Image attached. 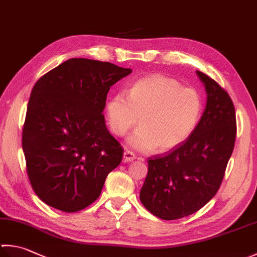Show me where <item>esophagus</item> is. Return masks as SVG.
<instances>
[{
  "label": "esophagus",
  "instance_id": "34e87169",
  "mask_svg": "<svg viewBox=\"0 0 257 257\" xmlns=\"http://www.w3.org/2000/svg\"><path fill=\"white\" fill-rule=\"evenodd\" d=\"M135 154L133 152L130 151H125L123 154V162H132L133 160H135Z\"/></svg>",
  "mask_w": 257,
  "mask_h": 257
}]
</instances>
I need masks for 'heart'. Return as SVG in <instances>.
Wrapping results in <instances>:
<instances>
[{"label":"heart","instance_id":"b5f03b06","mask_svg":"<svg viewBox=\"0 0 257 257\" xmlns=\"http://www.w3.org/2000/svg\"><path fill=\"white\" fill-rule=\"evenodd\" d=\"M201 113L202 99L196 89L161 75L138 79L128 96L116 93L106 106L108 125L117 137L126 134L139 119L140 127L127 144L141 152L178 148L195 131Z\"/></svg>","mask_w":257,"mask_h":257}]
</instances>
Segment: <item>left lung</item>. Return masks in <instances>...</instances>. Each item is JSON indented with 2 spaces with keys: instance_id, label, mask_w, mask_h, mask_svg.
Segmentation results:
<instances>
[{
  "instance_id": "obj_1",
  "label": "left lung",
  "mask_w": 257,
  "mask_h": 257,
  "mask_svg": "<svg viewBox=\"0 0 257 257\" xmlns=\"http://www.w3.org/2000/svg\"><path fill=\"white\" fill-rule=\"evenodd\" d=\"M197 75L207 93L204 114L181 145L148 160V176L140 191L143 206L164 220L191 215L216 195L234 150L233 100L210 77L198 70Z\"/></svg>"
}]
</instances>
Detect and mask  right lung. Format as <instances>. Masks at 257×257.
<instances>
[{
    "mask_svg": "<svg viewBox=\"0 0 257 257\" xmlns=\"http://www.w3.org/2000/svg\"><path fill=\"white\" fill-rule=\"evenodd\" d=\"M132 72L110 62L72 58L33 86L22 149L33 190L52 208L84 209L99 197L124 150L105 125L110 86Z\"/></svg>",
    "mask_w": 257,
    "mask_h": 257,
    "instance_id": "obj_1",
    "label": "right lung"
}]
</instances>
